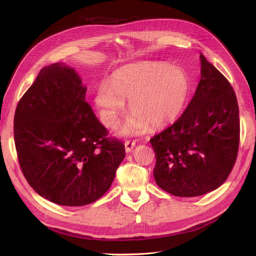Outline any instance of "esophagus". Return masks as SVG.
<instances>
[{"label": "esophagus", "instance_id": "obj_1", "mask_svg": "<svg viewBox=\"0 0 256 256\" xmlns=\"http://www.w3.org/2000/svg\"><path fill=\"white\" fill-rule=\"evenodd\" d=\"M134 146H136V142H134V141L127 140V141L125 142V148H126V152H130L131 150H132Z\"/></svg>", "mask_w": 256, "mask_h": 256}]
</instances>
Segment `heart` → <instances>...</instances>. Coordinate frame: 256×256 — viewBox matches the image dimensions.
Here are the masks:
<instances>
[{"label": "heart", "instance_id": "obj_1", "mask_svg": "<svg viewBox=\"0 0 256 256\" xmlns=\"http://www.w3.org/2000/svg\"><path fill=\"white\" fill-rule=\"evenodd\" d=\"M190 95V80L182 69L161 62H143L114 72L111 84L99 83L95 102L108 127H114L129 100L132 111L120 128L124 136L140 134L152 127H164L180 116Z\"/></svg>", "mask_w": 256, "mask_h": 256}]
</instances>
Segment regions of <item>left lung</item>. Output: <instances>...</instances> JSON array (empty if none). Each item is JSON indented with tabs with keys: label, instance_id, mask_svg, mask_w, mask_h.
Segmentation results:
<instances>
[{
	"label": "left lung",
	"instance_id": "obj_1",
	"mask_svg": "<svg viewBox=\"0 0 256 256\" xmlns=\"http://www.w3.org/2000/svg\"><path fill=\"white\" fill-rule=\"evenodd\" d=\"M200 58V80L187 109L150 142L156 154L154 177L161 189L191 198L226 180L239 147V109L232 85L218 69Z\"/></svg>",
	"mask_w": 256,
	"mask_h": 256
}]
</instances>
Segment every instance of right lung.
Here are the masks:
<instances>
[{"instance_id": "1", "label": "right lung", "mask_w": 256, "mask_h": 256, "mask_svg": "<svg viewBox=\"0 0 256 256\" xmlns=\"http://www.w3.org/2000/svg\"><path fill=\"white\" fill-rule=\"evenodd\" d=\"M85 92L74 69L56 63L42 69L14 112L23 175L40 196L63 206L102 198L126 156L122 142L106 136Z\"/></svg>"}]
</instances>
